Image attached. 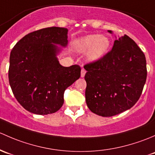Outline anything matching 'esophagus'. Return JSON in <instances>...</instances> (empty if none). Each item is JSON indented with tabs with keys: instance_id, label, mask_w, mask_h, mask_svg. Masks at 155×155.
Segmentation results:
<instances>
[{
	"instance_id": "34e87169",
	"label": "esophagus",
	"mask_w": 155,
	"mask_h": 155,
	"mask_svg": "<svg viewBox=\"0 0 155 155\" xmlns=\"http://www.w3.org/2000/svg\"><path fill=\"white\" fill-rule=\"evenodd\" d=\"M86 72H87V71H86L85 68H82V69H81V78H84V76H85Z\"/></svg>"
}]
</instances>
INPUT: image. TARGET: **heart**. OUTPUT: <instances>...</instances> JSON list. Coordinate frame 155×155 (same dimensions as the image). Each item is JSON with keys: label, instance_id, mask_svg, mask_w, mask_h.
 <instances>
[{"label": "heart", "instance_id": "obj_1", "mask_svg": "<svg viewBox=\"0 0 155 155\" xmlns=\"http://www.w3.org/2000/svg\"><path fill=\"white\" fill-rule=\"evenodd\" d=\"M77 46L81 51H87L89 60L95 61L102 58L107 52L110 47L108 38L98 34L88 35L80 39Z\"/></svg>", "mask_w": 155, "mask_h": 155}]
</instances>
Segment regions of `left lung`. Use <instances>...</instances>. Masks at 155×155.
Returning <instances> with one entry per match:
<instances>
[{"label":"left lung","mask_w":155,"mask_h":155,"mask_svg":"<svg viewBox=\"0 0 155 155\" xmlns=\"http://www.w3.org/2000/svg\"><path fill=\"white\" fill-rule=\"evenodd\" d=\"M111 33V30H109ZM89 109L110 117L131 108L140 98L147 78L145 54L128 36L115 40L103 57L84 65Z\"/></svg>","instance_id":"1"}]
</instances>
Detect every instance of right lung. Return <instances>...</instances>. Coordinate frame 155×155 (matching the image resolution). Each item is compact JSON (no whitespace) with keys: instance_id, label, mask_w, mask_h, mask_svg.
I'll return each mask as SVG.
<instances>
[{"instance_id":"obj_1","label":"right lung","mask_w":155,"mask_h":155,"mask_svg":"<svg viewBox=\"0 0 155 155\" xmlns=\"http://www.w3.org/2000/svg\"><path fill=\"white\" fill-rule=\"evenodd\" d=\"M68 29L43 28L16 43L9 57V82L18 103L30 113H54L64 102L65 90L81 77V66L59 63L54 44L66 46Z\"/></svg>"}]
</instances>
